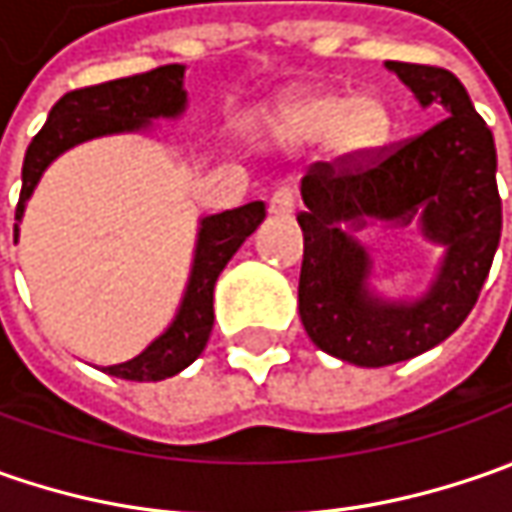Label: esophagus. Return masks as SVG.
I'll return each instance as SVG.
<instances>
[{
	"mask_svg": "<svg viewBox=\"0 0 512 512\" xmlns=\"http://www.w3.org/2000/svg\"><path fill=\"white\" fill-rule=\"evenodd\" d=\"M296 205H299L296 190H293V187H279V190H273L267 210H270L273 216H282V219H287V216H293V213H296Z\"/></svg>",
	"mask_w": 512,
	"mask_h": 512,
	"instance_id": "1",
	"label": "esophagus"
}]
</instances>
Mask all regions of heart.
Returning a JSON list of instances; mask_svg holds the SVG:
<instances>
[{"label":"heart","instance_id":"obj_1","mask_svg":"<svg viewBox=\"0 0 512 512\" xmlns=\"http://www.w3.org/2000/svg\"><path fill=\"white\" fill-rule=\"evenodd\" d=\"M276 128L285 139H319L327 133L330 148L344 159H362L387 142L390 119L379 99H344L327 90H307L290 96L279 108Z\"/></svg>","mask_w":512,"mask_h":512}]
</instances>
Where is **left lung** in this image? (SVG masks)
I'll return each mask as SVG.
<instances>
[{"mask_svg":"<svg viewBox=\"0 0 512 512\" xmlns=\"http://www.w3.org/2000/svg\"><path fill=\"white\" fill-rule=\"evenodd\" d=\"M422 108L444 116L396 148L316 162L302 179L305 233L299 316L319 350L359 367L413 359L444 342L473 310L502 236L493 133L464 85L444 68L387 62ZM445 247L437 282L416 303H387L366 279L369 257L343 228L367 218L409 224Z\"/></svg>","mask_w":512,"mask_h":512,"instance_id":"8db88e82","label":"left lung"}]
</instances>
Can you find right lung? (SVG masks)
Here are the masks:
<instances>
[{"label": "right lung", "instance_id": "1", "mask_svg": "<svg viewBox=\"0 0 512 512\" xmlns=\"http://www.w3.org/2000/svg\"><path fill=\"white\" fill-rule=\"evenodd\" d=\"M185 65L136 73L102 85H90L65 93L50 108L45 128L33 136L22 165V193L16 205L13 239H19V222L33 187L39 185L50 162L73 145H82L96 136L145 130L153 119H173L185 110L187 93L182 88ZM265 202L233 207L216 216H205L199 225L196 253L182 305L170 327L130 362L110 364L105 373L128 382H162L182 373L187 364L199 359L213 330V287L219 273L233 259L247 236L262 225Z\"/></svg>", "mask_w": 512, "mask_h": 512}]
</instances>
